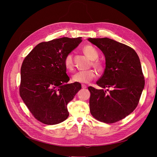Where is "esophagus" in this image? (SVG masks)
I'll use <instances>...</instances> for the list:
<instances>
[{
    "mask_svg": "<svg viewBox=\"0 0 157 157\" xmlns=\"http://www.w3.org/2000/svg\"><path fill=\"white\" fill-rule=\"evenodd\" d=\"M87 86L86 85H85V84H82V88L86 89V88H87Z\"/></svg>",
    "mask_w": 157,
    "mask_h": 157,
    "instance_id": "1",
    "label": "esophagus"
}]
</instances>
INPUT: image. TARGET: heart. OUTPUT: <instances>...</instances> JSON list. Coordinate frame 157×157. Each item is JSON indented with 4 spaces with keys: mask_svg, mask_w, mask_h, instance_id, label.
<instances>
[{
    "mask_svg": "<svg viewBox=\"0 0 157 157\" xmlns=\"http://www.w3.org/2000/svg\"><path fill=\"white\" fill-rule=\"evenodd\" d=\"M84 53L91 59L93 60V65L99 70H101V64L96 61L99 55L96 50L91 45H86L83 48ZM64 64L67 70L71 71L73 69V58L71 53L66 55L64 58ZM96 76V72L94 70H89L86 71H81L76 73L72 78V80L75 82L79 83H89L92 81Z\"/></svg>",
    "mask_w": 157,
    "mask_h": 157,
    "instance_id": "obj_1",
    "label": "heart"
}]
</instances>
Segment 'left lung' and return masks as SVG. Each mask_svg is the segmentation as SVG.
I'll list each match as a JSON object with an SVG mask.
<instances>
[{
	"instance_id": "left-lung-1",
	"label": "left lung",
	"mask_w": 157,
	"mask_h": 157,
	"mask_svg": "<svg viewBox=\"0 0 157 157\" xmlns=\"http://www.w3.org/2000/svg\"><path fill=\"white\" fill-rule=\"evenodd\" d=\"M103 53L105 68L96 84L101 89L89 86V107L92 116L107 124L118 122L137 106L145 86L141 63L131 47L109 38H88ZM113 89L109 93L104 88Z\"/></svg>"
}]
</instances>
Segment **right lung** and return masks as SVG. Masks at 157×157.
I'll return each mask as SVG.
<instances>
[{
	"mask_svg": "<svg viewBox=\"0 0 157 157\" xmlns=\"http://www.w3.org/2000/svg\"><path fill=\"white\" fill-rule=\"evenodd\" d=\"M81 41V37H63L40 43L22 63L20 97L32 115L44 124H57L69 116L67 104L81 85L67 83L70 78L64 58Z\"/></svg>",
	"mask_w": 157,
	"mask_h": 157,
	"instance_id": "add662e5",
	"label": "right lung"
}]
</instances>
